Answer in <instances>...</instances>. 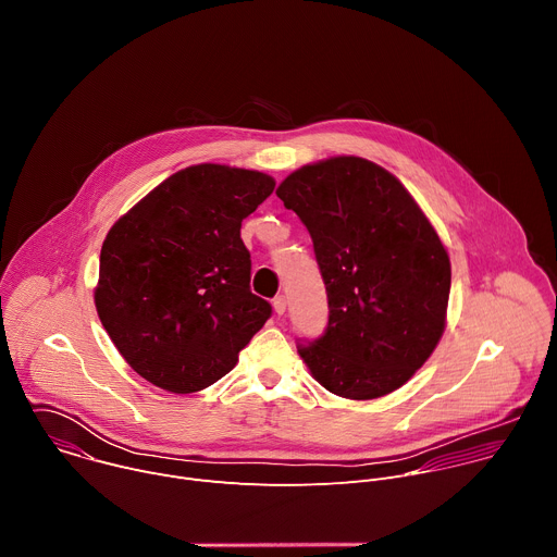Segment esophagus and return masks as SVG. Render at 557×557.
<instances>
[{
  "label": "esophagus",
  "mask_w": 557,
  "mask_h": 557,
  "mask_svg": "<svg viewBox=\"0 0 557 557\" xmlns=\"http://www.w3.org/2000/svg\"><path fill=\"white\" fill-rule=\"evenodd\" d=\"M286 304H288L286 297H284V295H277V297L273 299V310H275V314L282 317V314L286 312Z\"/></svg>",
  "instance_id": "34e87169"
}]
</instances>
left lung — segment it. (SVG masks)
<instances>
[{
  "label": "left lung",
  "mask_w": 557,
  "mask_h": 557,
  "mask_svg": "<svg viewBox=\"0 0 557 557\" xmlns=\"http://www.w3.org/2000/svg\"><path fill=\"white\" fill-rule=\"evenodd\" d=\"M275 194L306 224L329 293L326 333L297 346L312 379L352 401L399 389L445 333L451 264L436 228L359 156L304 165Z\"/></svg>",
  "instance_id": "left-lung-1"
}]
</instances>
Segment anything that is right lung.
<instances>
[{
  "label": "right lung",
  "mask_w": 557,
  "mask_h": 557,
  "mask_svg": "<svg viewBox=\"0 0 557 557\" xmlns=\"http://www.w3.org/2000/svg\"><path fill=\"white\" fill-rule=\"evenodd\" d=\"M275 189L256 170L200 163L172 174L106 235L95 306L129 368L156 387H209L267 324L251 293L243 220Z\"/></svg>",
  "instance_id": "right-lung-1"
}]
</instances>
